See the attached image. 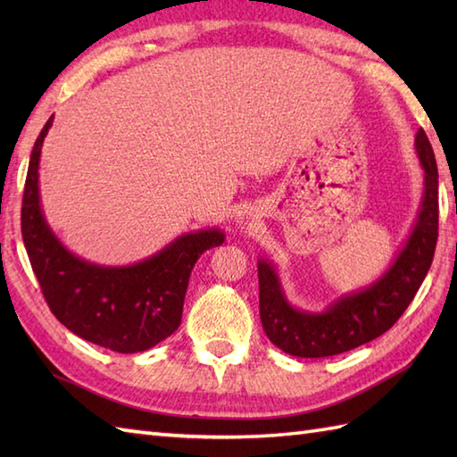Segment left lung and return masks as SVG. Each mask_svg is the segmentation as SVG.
<instances>
[{
    "label": "left lung",
    "mask_w": 457,
    "mask_h": 457,
    "mask_svg": "<svg viewBox=\"0 0 457 457\" xmlns=\"http://www.w3.org/2000/svg\"><path fill=\"white\" fill-rule=\"evenodd\" d=\"M414 149L424 170L420 208L399 253L373 283L339 295L322 310H304L288 300L273 261L259 257L261 324L285 353L329 357L371 342L403 316L419 293L438 239V167L424 129L416 133Z\"/></svg>",
    "instance_id": "obj_1"
}]
</instances>
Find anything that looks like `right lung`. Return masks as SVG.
Returning a JSON list of instances; mask_svg holds the SVG:
<instances>
[{
  "label": "right lung",
  "instance_id": "add662e5",
  "mask_svg": "<svg viewBox=\"0 0 457 457\" xmlns=\"http://www.w3.org/2000/svg\"><path fill=\"white\" fill-rule=\"evenodd\" d=\"M53 121L54 115L35 141L23 192L21 234L33 273L53 314L72 334L118 353L145 352L177 332L192 269L226 234L220 228L188 231L121 267L72 253L48 226L38 188L43 141Z\"/></svg>",
  "mask_w": 457,
  "mask_h": 457
}]
</instances>
